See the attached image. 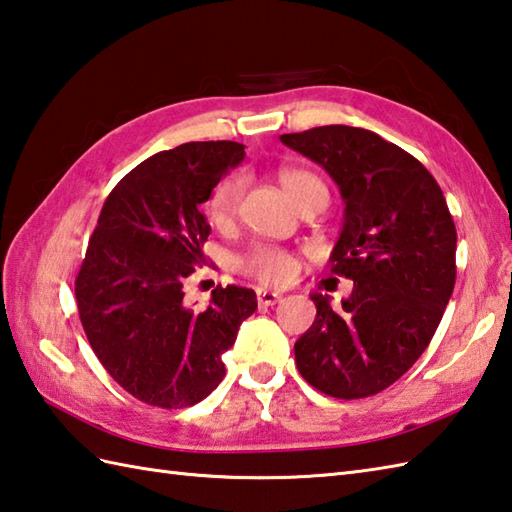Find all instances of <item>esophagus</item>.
I'll return each mask as SVG.
<instances>
[{"label":"esophagus","instance_id":"esophagus-1","mask_svg":"<svg viewBox=\"0 0 512 512\" xmlns=\"http://www.w3.org/2000/svg\"><path fill=\"white\" fill-rule=\"evenodd\" d=\"M281 299L279 292L273 290H257V301L259 306H275V303Z\"/></svg>","mask_w":512,"mask_h":512}]
</instances>
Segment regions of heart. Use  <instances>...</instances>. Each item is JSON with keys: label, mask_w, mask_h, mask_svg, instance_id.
Here are the masks:
<instances>
[{"label": "heart", "mask_w": 512, "mask_h": 512, "mask_svg": "<svg viewBox=\"0 0 512 512\" xmlns=\"http://www.w3.org/2000/svg\"><path fill=\"white\" fill-rule=\"evenodd\" d=\"M279 182L284 191L290 195L295 204L306 206L312 200H325L328 202V189L319 176H314L312 171L306 169H281ZM244 180L239 176L224 178L213 189L209 198V217L213 224H226L237 213L239 198H242ZM239 268L244 273L257 277L266 284H284L292 275V259L288 253L273 246H257L250 250L248 255L239 259Z\"/></svg>", "instance_id": "b5f03b06"}]
</instances>
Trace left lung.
<instances>
[{
    "instance_id": "8db88e82",
    "label": "left lung",
    "mask_w": 512,
    "mask_h": 512,
    "mask_svg": "<svg viewBox=\"0 0 512 512\" xmlns=\"http://www.w3.org/2000/svg\"><path fill=\"white\" fill-rule=\"evenodd\" d=\"M339 184L345 220L330 264L354 281L295 343L301 376L325 396H374L427 350L455 286V233L440 184L420 160L361 127L325 125L279 136Z\"/></svg>"
}]
</instances>
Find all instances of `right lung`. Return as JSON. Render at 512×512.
<instances>
[{"label": "right lung", "instance_id": "right-lung-1", "mask_svg": "<svg viewBox=\"0 0 512 512\" xmlns=\"http://www.w3.org/2000/svg\"><path fill=\"white\" fill-rule=\"evenodd\" d=\"M244 160L233 140L184 143L116 184L74 281L85 336L118 385L151 407L182 409L222 383V354L257 310L250 288L217 286L209 308L184 306V284L211 233L200 204Z\"/></svg>", "mask_w": 512, "mask_h": 512}]
</instances>
